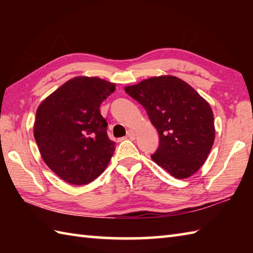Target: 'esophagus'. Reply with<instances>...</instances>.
Masks as SVG:
<instances>
[{
  "label": "esophagus",
  "mask_w": 253,
  "mask_h": 253,
  "mask_svg": "<svg viewBox=\"0 0 253 253\" xmlns=\"http://www.w3.org/2000/svg\"><path fill=\"white\" fill-rule=\"evenodd\" d=\"M127 137H128V138H130V139H135V137H136V133H135V131H132V130H128V131H127Z\"/></svg>",
  "instance_id": "esophagus-1"
}]
</instances>
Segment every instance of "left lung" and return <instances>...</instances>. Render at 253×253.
Segmentation results:
<instances>
[{
  "instance_id": "left-lung-1",
  "label": "left lung",
  "mask_w": 253,
  "mask_h": 253,
  "mask_svg": "<svg viewBox=\"0 0 253 253\" xmlns=\"http://www.w3.org/2000/svg\"><path fill=\"white\" fill-rule=\"evenodd\" d=\"M157 128L160 144L152 160L177 179L199 170L211 151L215 128L211 106L175 76L152 77L125 87Z\"/></svg>"
}]
</instances>
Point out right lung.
<instances>
[{
	"label": "right lung",
	"instance_id": "obj_1",
	"mask_svg": "<svg viewBox=\"0 0 253 253\" xmlns=\"http://www.w3.org/2000/svg\"><path fill=\"white\" fill-rule=\"evenodd\" d=\"M115 91V84L98 77L68 80L42 101L34 135L41 157L69 184L87 185L99 177L115 151L107 137L100 105Z\"/></svg>",
	"mask_w": 253,
	"mask_h": 253
}]
</instances>
